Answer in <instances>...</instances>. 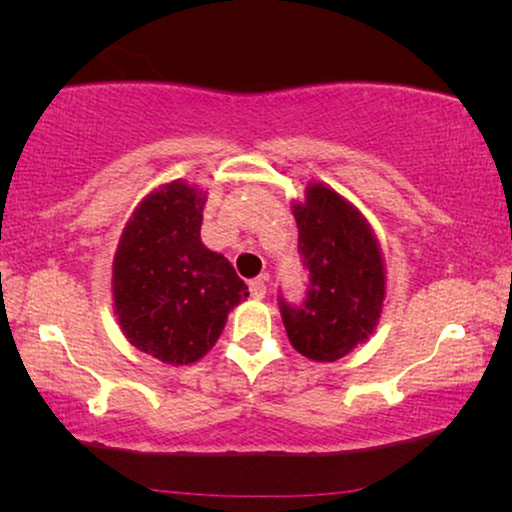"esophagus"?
<instances>
[{"label": "esophagus", "instance_id": "obj_1", "mask_svg": "<svg viewBox=\"0 0 512 512\" xmlns=\"http://www.w3.org/2000/svg\"><path fill=\"white\" fill-rule=\"evenodd\" d=\"M265 291H268V286H265V279H263V277L251 279V282H249V293H251V298L261 300V298L265 296Z\"/></svg>", "mask_w": 512, "mask_h": 512}]
</instances>
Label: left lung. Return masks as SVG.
<instances>
[{"instance_id":"left-lung-1","label":"left lung","mask_w":512,"mask_h":512,"mask_svg":"<svg viewBox=\"0 0 512 512\" xmlns=\"http://www.w3.org/2000/svg\"><path fill=\"white\" fill-rule=\"evenodd\" d=\"M305 296L277 303L291 345L312 361H338L373 333L384 300V265L368 223L331 188L314 184L293 207Z\"/></svg>"}]
</instances>
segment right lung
Wrapping results in <instances>:
<instances>
[{
    "instance_id": "1",
    "label": "right lung",
    "mask_w": 512,
    "mask_h": 512,
    "mask_svg": "<svg viewBox=\"0 0 512 512\" xmlns=\"http://www.w3.org/2000/svg\"><path fill=\"white\" fill-rule=\"evenodd\" d=\"M205 195L181 181L151 193L123 230L114 303L132 345L165 363L207 354L228 312L249 296L221 254L200 242Z\"/></svg>"
}]
</instances>
